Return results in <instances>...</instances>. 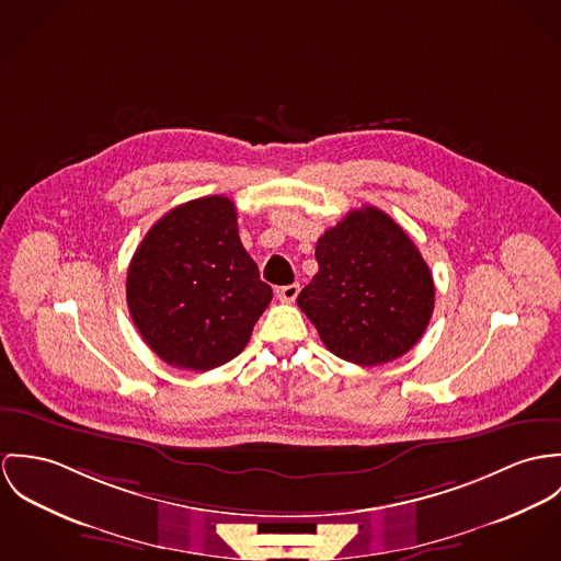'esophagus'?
<instances>
[{
	"label": "esophagus",
	"instance_id": "esophagus-1",
	"mask_svg": "<svg viewBox=\"0 0 561 561\" xmlns=\"http://www.w3.org/2000/svg\"><path fill=\"white\" fill-rule=\"evenodd\" d=\"M299 295V284H288V286H282L277 288V299L284 301V304H293Z\"/></svg>",
	"mask_w": 561,
	"mask_h": 561
}]
</instances>
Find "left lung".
Instances as JSON below:
<instances>
[{"instance_id":"1","label":"left lung","mask_w":561,"mask_h":561,"mask_svg":"<svg viewBox=\"0 0 561 561\" xmlns=\"http://www.w3.org/2000/svg\"><path fill=\"white\" fill-rule=\"evenodd\" d=\"M316 262L297 304L333 355L380 366L424 335L435 310L433 273L387 213L351 210L318 239Z\"/></svg>"}]
</instances>
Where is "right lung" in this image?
I'll list each match as a JSON object with an SVG mask.
<instances>
[{
	"label": "right lung",
	"instance_id": "right-lung-1",
	"mask_svg": "<svg viewBox=\"0 0 561 561\" xmlns=\"http://www.w3.org/2000/svg\"><path fill=\"white\" fill-rule=\"evenodd\" d=\"M273 290L239 239L237 206L208 195L165 213L133 253L126 304L165 364L206 373L234 359Z\"/></svg>",
	"mask_w": 561,
	"mask_h": 561
}]
</instances>
